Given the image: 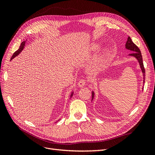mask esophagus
Listing matches in <instances>:
<instances>
[{
  "mask_svg": "<svg viewBox=\"0 0 155 155\" xmlns=\"http://www.w3.org/2000/svg\"><path fill=\"white\" fill-rule=\"evenodd\" d=\"M85 83H86V81L85 79H81V80L79 81L78 85L79 87H83L84 85H85Z\"/></svg>",
  "mask_w": 155,
  "mask_h": 155,
  "instance_id": "1",
  "label": "esophagus"
}]
</instances>
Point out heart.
<instances>
[{
  "mask_svg": "<svg viewBox=\"0 0 155 155\" xmlns=\"http://www.w3.org/2000/svg\"><path fill=\"white\" fill-rule=\"evenodd\" d=\"M98 47H99V46H97V45H96V46H93L92 50H96L98 48Z\"/></svg>",
  "mask_w": 155,
  "mask_h": 155,
  "instance_id": "1",
  "label": "heart"
}]
</instances>
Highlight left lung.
<instances>
[{"mask_svg": "<svg viewBox=\"0 0 155 155\" xmlns=\"http://www.w3.org/2000/svg\"><path fill=\"white\" fill-rule=\"evenodd\" d=\"M125 48L128 50L132 51L133 52L129 54V56H130V57H134L136 59H137L138 62L140 64V68H141L142 72V75H143V87L144 85V83H145V68L143 67V60H142V55L141 54V51H140V49L138 48V46L136 45L131 40L130 37H128L127 38V41L126 42L125 44ZM143 88V87H142V89ZM143 91V90H142ZM94 96H95V93L93 91H92V101H93L94 98Z\"/></svg>", "mask_w": 155, "mask_h": 155, "instance_id": "left-lung-1", "label": "left lung"}]
</instances>
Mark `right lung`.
Here are the masks:
<instances>
[{
  "mask_svg": "<svg viewBox=\"0 0 155 155\" xmlns=\"http://www.w3.org/2000/svg\"><path fill=\"white\" fill-rule=\"evenodd\" d=\"M26 41H23V42H22L21 43V46H20V47H19V48H18L15 53L13 54V55H12V58H11V59H10V61H12L13 59H14L15 58L16 56H17L18 54H19L21 51H22V50L24 49V48H25V45H26ZM73 94H74V91H72V92H71V94H70V98H71L72 97V96H73ZM61 120V119H60ZM60 120H58L57 121H59Z\"/></svg>",
  "mask_w": 155,
  "mask_h": 155,
  "instance_id": "1",
  "label": "right lung"
}]
</instances>
